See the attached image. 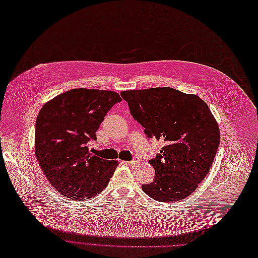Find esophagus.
<instances>
[{
    "mask_svg": "<svg viewBox=\"0 0 258 258\" xmlns=\"http://www.w3.org/2000/svg\"><path fill=\"white\" fill-rule=\"evenodd\" d=\"M139 161H140V158L139 157H134L131 161H127L126 163H128V165L130 166H136V165H138V163H139Z\"/></svg>",
    "mask_w": 258,
    "mask_h": 258,
    "instance_id": "34e87169",
    "label": "esophagus"
}]
</instances>
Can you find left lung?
<instances>
[{
	"label": "left lung",
	"mask_w": 258,
	"mask_h": 258,
	"mask_svg": "<svg viewBox=\"0 0 258 258\" xmlns=\"http://www.w3.org/2000/svg\"><path fill=\"white\" fill-rule=\"evenodd\" d=\"M131 114L147 138L165 142L149 160L155 176L143 191L158 202L174 203L190 196L215 158L220 132L208 105L197 95L171 87L121 91Z\"/></svg>",
	"instance_id": "obj_1"
}]
</instances>
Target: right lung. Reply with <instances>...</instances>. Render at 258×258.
Returning a JSON list of instances; mask_svg holds the SVG:
<instances>
[{
  "instance_id": "add662e5",
  "label": "right lung",
  "mask_w": 258,
  "mask_h": 258,
  "mask_svg": "<svg viewBox=\"0 0 258 258\" xmlns=\"http://www.w3.org/2000/svg\"><path fill=\"white\" fill-rule=\"evenodd\" d=\"M119 102L120 96L111 90L76 88L40 110L35 154L44 175L61 196L84 201L106 188L118 161L90 154L86 144L97 140L104 117Z\"/></svg>"
}]
</instances>
